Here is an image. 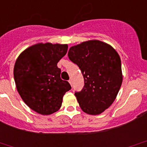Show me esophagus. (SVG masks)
Masks as SVG:
<instances>
[{"label": "esophagus", "mask_w": 147, "mask_h": 147, "mask_svg": "<svg viewBox=\"0 0 147 147\" xmlns=\"http://www.w3.org/2000/svg\"><path fill=\"white\" fill-rule=\"evenodd\" d=\"M69 84H70L71 86H72V80H69Z\"/></svg>", "instance_id": "esophagus-1"}]
</instances>
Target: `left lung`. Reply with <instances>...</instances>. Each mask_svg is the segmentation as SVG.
I'll list each match as a JSON object with an SVG mask.
<instances>
[{
	"label": "left lung",
	"instance_id": "1",
	"mask_svg": "<svg viewBox=\"0 0 147 147\" xmlns=\"http://www.w3.org/2000/svg\"><path fill=\"white\" fill-rule=\"evenodd\" d=\"M68 57L84 78L82 91L75 94L80 107L88 115H100L115 101L122 83L119 54L106 42L90 40L72 46Z\"/></svg>",
	"mask_w": 147,
	"mask_h": 147
}]
</instances>
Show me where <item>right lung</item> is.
Returning <instances> with one entry per match:
<instances>
[{"instance_id": "obj_1", "label": "right lung", "mask_w": 147, "mask_h": 147, "mask_svg": "<svg viewBox=\"0 0 147 147\" xmlns=\"http://www.w3.org/2000/svg\"><path fill=\"white\" fill-rule=\"evenodd\" d=\"M67 44L39 42L23 50L14 65L16 88L23 102L42 115L56 112L70 84L60 78L57 63L66 55Z\"/></svg>"}]
</instances>
